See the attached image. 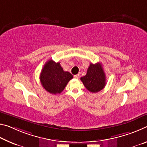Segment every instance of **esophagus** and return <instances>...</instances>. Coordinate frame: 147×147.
Here are the masks:
<instances>
[{
	"instance_id": "esophagus-1",
	"label": "esophagus",
	"mask_w": 147,
	"mask_h": 147,
	"mask_svg": "<svg viewBox=\"0 0 147 147\" xmlns=\"http://www.w3.org/2000/svg\"><path fill=\"white\" fill-rule=\"evenodd\" d=\"M79 76H80V75H79V74H76V75H74V77L75 78H79Z\"/></svg>"
}]
</instances>
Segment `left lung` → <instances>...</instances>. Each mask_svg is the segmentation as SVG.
I'll return each mask as SVG.
<instances>
[{
  "instance_id": "obj_1",
  "label": "left lung",
  "mask_w": 147,
  "mask_h": 147,
  "mask_svg": "<svg viewBox=\"0 0 147 147\" xmlns=\"http://www.w3.org/2000/svg\"><path fill=\"white\" fill-rule=\"evenodd\" d=\"M84 86L91 93H97L106 86V74L102 64L90 63L86 76L80 78Z\"/></svg>"
}]
</instances>
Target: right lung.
Wrapping results in <instances>:
<instances>
[{"label": "right lung", "instance_id": "right-lung-1", "mask_svg": "<svg viewBox=\"0 0 147 147\" xmlns=\"http://www.w3.org/2000/svg\"><path fill=\"white\" fill-rule=\"evenodd\" d=\"M73 78L67 71H64L60 63L50 59L45 64L40 74V81L43 88L51 94H59L69 80Z\"/></svg>", "mask_w": 147, "mask_h": 147}]
</instances>
